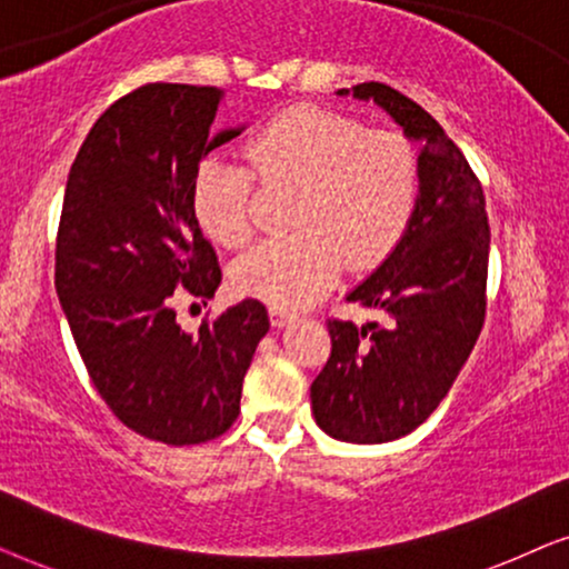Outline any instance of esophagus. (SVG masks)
Instances as JSON below:
<instances>
[{"label":"esophagus","mask_w":569,"mask_h":569,"mask_svg":"<svg viewBox=\"0 0 569 569\" xmlns=\"http://www.w3.org/2000/svg\"><path fill=\"white\" fill-rule=\"evenodd\" d=\"M269 318H271V326H284L290 323V310L287 308H277V306H269Z\"/></svg>","instance_id":"1"}]
</instances>
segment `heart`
Masks as SVG:
<instances>
[{"label": "heart", "mask_w": 569, "mask_h": 569, "mask_svg": "<svg viewBox=\"0 0 569 569\" xmlns=\"http://www.w3.org/2000/svg\"><path fill=\"white\" fill-rule=\"evenodd\" d=\"M243 162L207 154L191 181L201 230L238 248L253 232L259 181L298 183L292 236L263 240L232 267V284L277 308H300L337 282L345 261L370 269L407 236L419 204L422 166L399 131L368 129L355 116L292 106L253 131Z\"/></svg>", "instance_id": "1"}]
</instances>
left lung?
I'll return each instance as SVG.
<instances>
[{
	"instance_id": "obj_1",
	"label": "left lung",
	"mask_w": 569,
	"mask_h": 569,
	"mask_svg": "<svg viewBox=\"0 0 569 569\" xmlns=\"http://www.w3.org/2000/svg\"><path fill=\"white\" fill-rule=\"evenodd\" d=\"M352 96L376 100L407 137L422 142L415 220L347 298L380 308L388 323L360 329L329 318L331 355L310 386L318 427L370 446L417 430L469 360L487 313L489 222L477 173L425 108L383 82L355 84Z\"/></svg>"
}]
</instances>
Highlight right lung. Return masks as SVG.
<instances>
[{"mask_svg": "<svg viewBox=\"0 0 569 569\" xmlns=\"http://www.w3.org/2000/svg\"><path fill=\"white\" fill-rule=\"evenodd\" d=\"M220 88L147 82L100 113L69 168L57 232V295L108 409L166 446L228 432L256 345L269 331L248 298L197 333L176 306H207L220 261L191 207L199 160L240 129L214 134Z\"/></svg>", "mask_w": 569, "mask_h": 569, "instance_id": "1", "label": "right lung"}]
</instances>
